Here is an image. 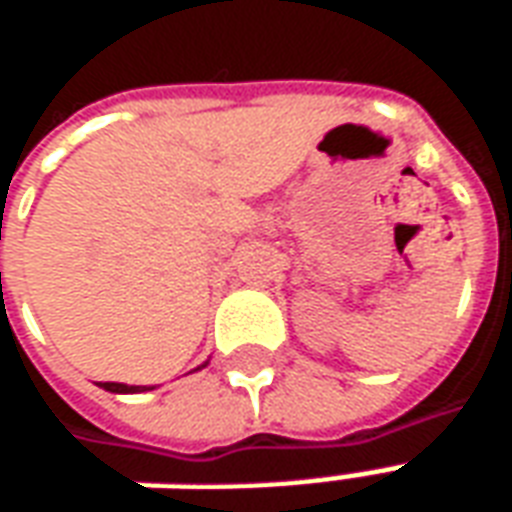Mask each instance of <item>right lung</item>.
<instances>
[{
  "instance_id": "add662e5",
  "label": "right lung",
  "mask_w": 512,
  "mask_h": 512,
  "mask_svg": "<svg viewBox=\"0 0 512 512\" xmlns=\"http://www.w3.org/2000/svg\"><path fill=\"white\" fill-rule=\"evenodd\" d=\"M205 365H208V362H205ZM200 367H197V370H200ZM101 386H104L106 392H115V395H136V392H150V389H156V386H128V384H115V381H106V384Z\"/></svg>"
}]
</instances>
